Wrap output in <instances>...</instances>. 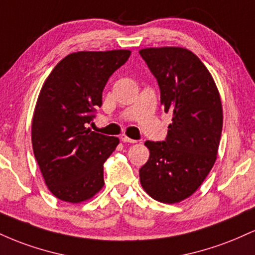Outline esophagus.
Here are the masks:
<instances>
[{
	"label": "esophagus",
	"mask_w": 255,
	"mask_h": 255,
	"mask_svg": "<svg viewBox=\"0 0 255 255\" xmlns=\"http://www.w3.org/2000/svg\"><path fill=\"white\" fill-rule=\"evenodd\" d=\"M120 139H121V141L129 142V144H135V142H136V140L130 139V137H128L127 135H121V137H120Z\"/></svg>",
	"instance_id": "obj_1"
}]
</instances>
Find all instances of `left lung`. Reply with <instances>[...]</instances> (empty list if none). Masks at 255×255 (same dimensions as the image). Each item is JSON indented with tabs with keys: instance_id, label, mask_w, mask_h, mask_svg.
<instances>
[{
	"instance_id": "8db88e82",
	"label": "left lung",
	"mask_w": 255,
	"mask_h": 255,
	"mask_svg": "<svg viewBox=\"0 0 255 255\" xmlns=\"http://www.w3.org/2000/svg\"><path fill=\"white\" fill-rule=\"evenodd\" d=\"M160 90V104L171 114L163 142L147 141L150 158L140 183L154 200L176 204L194 193L217 159L223 108L211 73L194 52L180 46L139 51Z\"/></svg>"
}]
</instances>
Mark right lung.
<instances>
[{
	"label": "right lung",
	"instance_id": "right-lung-1",
	"mask_svg": "<svg viewBox=\"0 0 255 255\" xmlns=\"http://www.w3.org/2000/svg\"><path fill=\"white\" fill-rule=\"evenodd\" d=\"M129 56V50L73 52L44 81L32 119V147L44 182L60 200L83 203L103 188V164L120 140L87 125L102 105L108 79Z\"/></svg>",
	"mask_w": 255,
	"mask_h": 255
}]
</instances>
